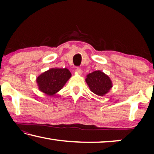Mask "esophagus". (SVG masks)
Here are the masks:
<instances>
[{"label":"esophagus","mask_w":154,"mask_h":154,"mask_svg":"<svg viewBox=\"0 0 154 154\" xmlns=\"http://www.w3.org/2000/svg\"><path fill=\"white\" fill-rule=\"evenodd\" d=\"M75 72L79 73V74H81V73H83V71H82V69L81 68H79V67H77V68L75 69Z\"/></svg>","instance_id":"1"}]
</instances>
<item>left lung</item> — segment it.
Here are the masks:
<instances>
[{
    "label": "left lung",
    "mask_w": 154,
    "mask_h": 154,
    "mask_svg": "<svg viewBox=\"0 0 154 154\" xmlns=\"http://www.w3.org/2000/svg\"><path fill=\"white\" fill-rule=\"evenodd\" d=\"M85 81L90 90L99 96L104 95L112 87L109 77L100 71L89 73Z\"/></svg>",
    "instance_id": "1"
}]
</instances>
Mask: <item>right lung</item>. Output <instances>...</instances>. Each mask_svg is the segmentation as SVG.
<instances>
[{
    "mask_svg": "<svg viewBox=\"0 0 154 154\" xmlns=\"http://www.w3.org/2000/svg\"><path fill=\"white\" fill-rule=\"evenodd\" d=\"M71 75L67 69H51L40 75L37 83L41 91L53 95L62 89Z\"/></svg>",
    "mask_w": 154,
    "mask_h": 154,
    "instance_id": "obj_1",
    "label": "right lung"
}]
</instances>
